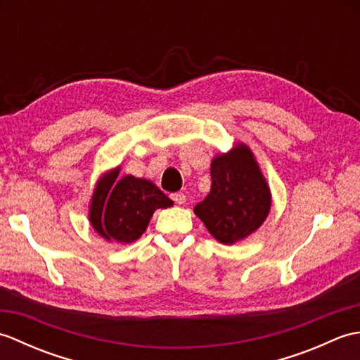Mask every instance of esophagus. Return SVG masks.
Listing matches in <instances>:
<instances>
[{
  "mask_svg": "<svg viewBox=\"0 0 360 360\" xmlns=\"http://www.w3.org/2000/svg\"><path fill=\"white\" fill-rule=\"evenodd\" d=\"M172 200L176 202V204H184L186 202V195L184 193H181V192H178V193H173L172 195Z\"/></svg>",
  "mask_w": 360,
  "mask_h": 360,
  "instance_id": "obj_1",
  "label": "esophagus"
}]
</instances>
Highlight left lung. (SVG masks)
<instances>
[{"mask_svg": "<svg viewBox=\"0 0 360 360\" xmlns=\"http://www.w3.org/2000/svg\"><path fill=\"white\" fill-rule=\"evenodd\" d=\"M210 174V193L195 205V215L213 238L232 246L262 227L271 212V188L254 153L243 142L231 151L218 153Z\"/></svg>", "mask_w": 360, "mask_h": 360, "instance_id": "1", "label": "left lung"}]
</instances>
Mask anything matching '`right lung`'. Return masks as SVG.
Masks as SVG:
<instances>
[{
    "label": "right lung",
    "instance_id": "obj_1",
    "mask_svg": "<svg viewBox=\"0 0 360 360\" xmlns=\"http://www.w3.org/2000/svg\"><path fill=\"white\" fill-rule=\"evenodd\" d=\"M119 173L120 165L97 179L88 218L103 240L128 244L147 231L153 213L170 207L173 201L155 182L131 174L119 179Z\"/></svg>",
    "mask_w": 360,
    "mask_h": 360
}]
</instances>
